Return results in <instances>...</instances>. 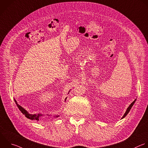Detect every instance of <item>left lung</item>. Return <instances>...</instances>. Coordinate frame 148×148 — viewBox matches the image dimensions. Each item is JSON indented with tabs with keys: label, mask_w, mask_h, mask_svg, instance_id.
Instances as JSON below:
<instances>
[{
	"label": "left lung",
	"mask_w": 148,
	"mask_h": 148,
	"mask_svg": "<svg viewBox=\"0 0 148 148\" xmlns=\"http://www.w3.org/2000/svg\"><path fill=\"white\" fill-rule=\"evenodd\" d=\"M136 99H135L131 103V105L128 107V108H127V110H126V112H125V113H124V114L123 115V117L121 118V119H123V118H124L127 114H128V113H129V112L130 111V110H131V109L132 108V106L134 105V103L135 102V101H136Z\"/></svg>",
	"instance_id": "8db88e82"
}]
</instances>
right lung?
<instances>
[{
  "label": "right lung",
  "mask_w": 148,
  "mask_h": 148,
  "mask_svg": "<svg viewBox=\"0 0 148 148\" xmlns=\"http://www.w3.org/2000/svg\"><path fill=\"white\" fill-rule=\"evenodd\" d=\"M70 91V90H69L68 94L69 93ZM66 99H67V97H66V99H65V101H66ZM14 102H16V105H17L18 108L19 109V110L21 112V113H22L23 114L25 115V116L27 118H28V119H30V120H36V121H39L40 120H41V117H42V116H43V114H30V113H29L25 109H24L22 106H21L20 105H19L17 103V101H16V100L15 99H14ZM48 116H49V115H48ZM53 117L56 118V117H59V115H57V116L55 115V116H54Z\"/></svg>",
  "instance_id": "1"
}]
</instances>
